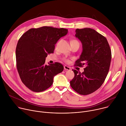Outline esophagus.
<instances>
[{
  "instance_id": "obj_1",
  "label": "esophagus",
  "mask_w": 126,
  "mask_h": 126,
  "mask_svg": "<svg viewBox=\"0 0 126 126\" xmlns=\"http://www.w3.org/2000/svg\"><path fill=\"white\" fill-rule=\"evenodd\" d=\"M64 69L66 70H70V68L66 65H65L64 66Z\"/></svg>"
}]
</instances>
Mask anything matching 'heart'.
<instances>
[{
	"label": "heart",
	"instance_id": "1",
	"mask_svg": "<svg viewBox=\"0 0 126 126\" xmlns=\"http://www.w3.org/2000/svg\"><path fill=\"white\" fill-rule=\"evenodd\" d=\"M72 42H77V41H76V40H72V41H71V43H72ZM64 61H65V62H68V60L67 59H64Z\"/></svg>",
	"mask_w": 126,
	"mask_h": 126
}]
</instances>
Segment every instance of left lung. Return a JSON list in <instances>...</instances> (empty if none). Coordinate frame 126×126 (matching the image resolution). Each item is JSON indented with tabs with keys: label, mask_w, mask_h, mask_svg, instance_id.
I'll use <instances>...</instances> for the list:
<instances>
[{
	"label": "left lung",
	"mask_w": 126,
	"mask_h": 126,
	"mask_svg": "<svg viewBox=\"0 0 126 126\" xmlns=\"http://www.w3.org/2000/svg\"><path fill=\"white\" fill-rule=\"evenodd\" d=\"M75 37L81 41L82 52L75 66L82 67V73L73 69L74 77L70 81L71 87L78 94L87 95L97 90L108 74L111 52L104 36L90 28L76 30Z\"/></svg>",
	"instance_id": "8db88e82"
}]
</instances>
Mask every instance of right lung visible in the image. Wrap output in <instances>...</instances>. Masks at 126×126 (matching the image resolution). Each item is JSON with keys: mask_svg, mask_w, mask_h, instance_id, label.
I'll return each mask as SVG.
<instances>
[{"mask_svg": "<svg viewBox=\"0 0 126 126\" xmlns=\"http://www.w3.org/2000/svg\"><path fill=\"white\" fill-rule=\"evenodd\" d=\"M68 30L52 27L32 28L19 38L16 48V68L21 81L34 92H42L53 84L54 77L64 69L60 63L45 64L48 54Z\"/></svg>", "mask_w": 126, "mask_h": 126, "instance_id": "1", "label": "right lung"}]
</instances>
